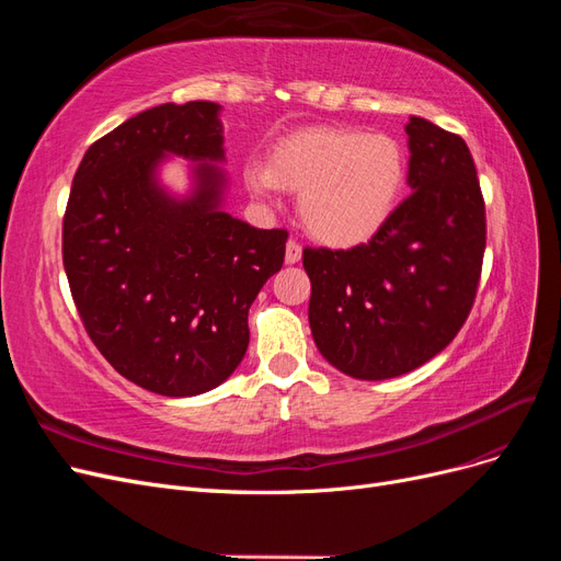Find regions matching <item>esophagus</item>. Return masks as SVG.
<instances>
[{
  "label": "esophagus",
  "instance_id": "esophagus-1",
  "mask_svg": "<svg viewBox=\"0 0 561 561\" xmlns=\"http://www.w3.org/2000/svg\"><path fill=\"white\" fill-rule=\"evenodd\" d=\"M301 260V245L297 241H287L285 245V262L287 264H297Z\"/></svg>",
  "mask_w": 561,
  "mask_h": 561
}]
</instances>
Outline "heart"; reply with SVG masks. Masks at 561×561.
Here are the masks:
<instances>
[{
	"mask_svg": "<svg viewBox=\"0 0 561 561\" xmlns=\"http://www.w3.org/2000/svg\"><path fill=\"white\" fill-rule=\"evenodd\" d=\"M407 175L404 151L386 133L309 128L283 140L268 163L250 159L248 190L264 201L280 190L299 196L304 227L330 248L375 239L393 217Z\"/></svg>",
	"mask_w": 561,
	"mask_h": 561,
	"instance_id": "obj_1",
	"label": "heart"
}]
</instances>
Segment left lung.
Instances as JSON below:
<instances>
[{"label":"left lung","instance_id":"1","mask_svg":"<svg viewBox=\"0 0 561 561\" xmlns=\"http://www.w3.org/2000/svg\"><path fill=\"white\" fill-rule=\"evenodd\" d=\"M410 198L369 243L304 250L309 325L332 367L363 381L407 375L466 322L484 257V201L468 145L412 116Z\"/></svg>","mask_w":561,"mask_h":561}]
</instances>
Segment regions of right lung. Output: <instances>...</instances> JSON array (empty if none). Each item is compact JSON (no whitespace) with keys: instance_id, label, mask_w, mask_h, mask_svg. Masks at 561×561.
Segmentation results:
<instances>
[{"instance_id":"right-lung-1","label":"right lung","mask_w":561,"mask_h":561,"mask_svg":"<svg viewBox=\"0 0 561 561\" xmlns=\"http://www.w3.org/2000/svg\"><path fill=\"white\" fill-rule=\"evenodd\" d=\"M222 105L192 100L130 116L89 147L62 219L77 311L110 365L151 393L225 383L248 351V311L280 271L287 231L225 210ZM187 163V190L160 178Z\"/></svg>"}]
</instances>
